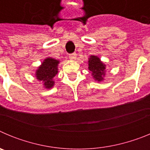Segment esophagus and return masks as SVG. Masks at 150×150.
<instances>
[{"mask_svg":"<svg viewBox=\"0 0 150 150\" xmlns=\"http://www.w3.org/2000/svg\"><path fill=\"white\" fill-rule=\"evenodd\" d=\"M76 53H72L69 55V59H71V60H74V59H76Z\"/></svg>","mask_w":150,"mask_h":150,"instance_id":"1","label":"esophagus"}]
</instances>
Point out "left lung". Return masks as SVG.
<instances>
[{
  "label": "left lung",
  "instance_id": "obj_1",
  "mask_svg": "<svg viewBox=\"0 0 150 150\" xmlns=\"http://www.w3.org/2000/svg\"><path fill=\"white\" fill-rule=\"evenodd\" d=\"M88 70L95 81L101 82L106 74V65L96 55H91L88 58Z\"/></svg>",
  "mask_w": 150,
  "mask_h": 150
}]
</instances>
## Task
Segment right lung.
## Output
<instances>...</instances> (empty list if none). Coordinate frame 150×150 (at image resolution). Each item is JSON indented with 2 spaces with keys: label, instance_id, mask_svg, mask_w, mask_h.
Here are the masks:
<instances>
[{
  "label": "right lung",
  "instance_id": "add662e5",
  "mask_svg": "<svg viewBox=\"0 0 150 150\" xmlns=\"http://www.w3.org/2000/svg\"><path fill=\"white\" fill-rule=\"evenodd\" d=\"M59 60L49 57L44 59L41 65L36 71V78L38 81L43 83V87L46 89H50L55 85L53 78L59 72Z\"/></svg>",
  "mask_w": 150,
  "mask_h": 150
}]
</instances>
